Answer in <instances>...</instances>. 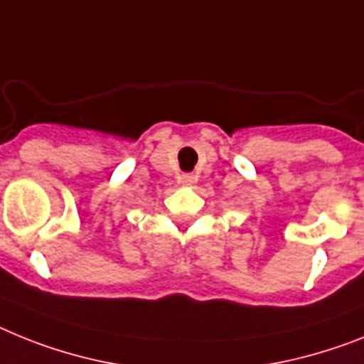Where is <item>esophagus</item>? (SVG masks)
Here are the masks:
<instances>
[{"instance_id": "esophagus-1", "label": "esophagus", "mask_w": 364, "mask_h": 364, "mask_svg": "<svg viewBox=\"0 0 364 364\" xmlns=\"http://www.w3.org/2000/svg\"><path fill=\"white\" fill-rule=\"evenodd\" d=\"M181 183L183 185H192V183H194V176H192V173H183Z\"/></svg>"}]
</instances>
